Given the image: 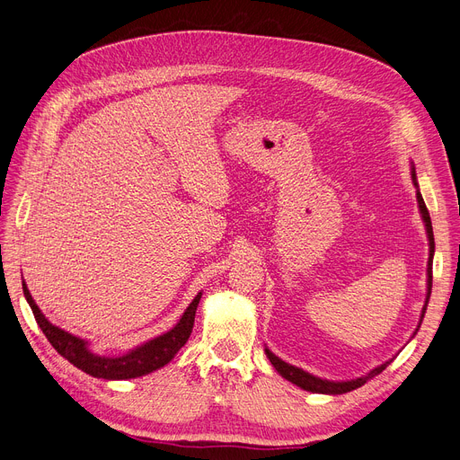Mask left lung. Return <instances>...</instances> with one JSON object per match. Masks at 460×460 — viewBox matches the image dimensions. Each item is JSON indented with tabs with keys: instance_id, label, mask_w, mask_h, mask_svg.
<instances>
[{
	"instance_id": "obj_1",
	"label": "left lung",
	"mask_w": 460,
	"mask_h": 460,
	"mask_svg": "<svg viewBox=\"0 0 460 460\" xmlns=\"http://www.w3.org/2000/svg\"><path fill=\"white\" fill-rule=\"evenodd\" d=\"M411 181L413 185L418 187V204H420V211H421V218L425 223V230H427V237H429V264H427V297H425V305H423V311H421V318H420V325L415 327L413 335L420 332L421 327V322H423V316H425V311H427V305H429V297H430V290H432V256H434V234H432V223H430V215H429V209L423 202V196L420 192V185H418V178H415V168L411 166ZM411 335V337H413ZM266 356L268 359L271 361V365L275 367L277 373L287 378L288 382L296 384L297 387L305 389V391H311V393H323V395H342V393H348L352 389H358L361 387L363 384H367L370 378H375L376 375H380L382 370L391 363L385 361L382 363L380 367L373 368L367 376H361V378H356V380H346V382H332V380H323V378H318V376H313L311 373H307V370H303L299 367H294L287 361H282L280 358H277L270 348H266Z\"/></svg>"
}]
</instances>
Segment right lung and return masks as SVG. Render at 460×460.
Segmentation results:
<instances>
[{
	"instance_id": "obj_1",
	"label": "right lung",
	"mask_w": 460,
	"mask_h": 460,
	"mask_svg": "<svg viewBox=\"0 0 460 460\" xmlns=\"http://www.w3.org/2000/svg\"><path fill=\"white\" fill-rule=\"evenodd\" d=\"M22 288H24V296L30 303L39 327L42 330V333L47 335L49 342L58 349V354H61L76 368L84 370L85 375H90L93 378H104V380L138 378L170 363L173 356L180 352V348L190 337L196 307H199L200 297H202V292H199V296L192 299V303L189 305L180 322L173 325L170 332L137 346L135 349H130V352L119 358H104V356L93 354L90 346H87V341L75 337L69 332L59 330L58 325L50 323L49 318L37 307V303L33 301L26 282H22Z\"/></svg>"
}]
</instances>
